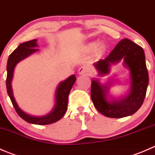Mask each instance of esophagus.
Listing matches in <instances>:
<instances>
[{
	"mask_svg": "<svg viewBox=\"0 0 155 155\" xmlns=\"http://www.w3.org/2000/svg\"><path fill=\"white\" fill-rule=\"evenodd\" d=\"M89 73V68L86 66H82L78 69V74H87Z\"/></svg>",
	"mask_w": 155,
	"mask_h": 155,
	"instance_id": "obj_1",
	"label": "esophagus"
}]
</instances>
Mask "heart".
Listing matches in <instances>:
<instances>
[{
	"mask_svg": "<svg viewBox=\"0 0 155 155\" xmlns=\"http://www.w3.org/2000/svg\"><path fill=\"white\" fill-rule=\"evenodd\" d=\"M96 46V43H90V44H88V46H87V48H88L89 50H92V49L94 48ZM102 50H103V46H102V44H99V45L97 46V47H96V52H97L98 53H101L102 52Z\"/></svg>",
	"mask_w": 155,
	"mask_h": 155,
	"instance_id": "b5f03b06",
	"label": "heart"
}]
</instances>
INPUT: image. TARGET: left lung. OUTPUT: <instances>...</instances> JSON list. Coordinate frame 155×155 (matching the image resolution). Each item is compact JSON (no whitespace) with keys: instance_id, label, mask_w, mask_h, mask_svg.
<instances>
[{"instance_id":"obj_1","label":"left lung","mask_w":155,"mask_h":155,"mask_svg":"<svg viewBox=\"0 0 155 155\" xmlns=\"http://www.w3.org/2000/svg\"><path fill=\"white\" fill-rule=\"evenodd\" d=\"M124 60V65L130 74V91L120 99H107L108 88L98 80L91 84V99L96 109L103 115L112 118H120L132 115L142 106L148 85V72L145 64L144 50L140 46L129 39H123L113 49L105 59L94 64L100 75L109 73L112 64Z\"/></svg>"}]
</instances>
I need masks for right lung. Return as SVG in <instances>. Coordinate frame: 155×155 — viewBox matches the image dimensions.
Segmentation results:
<instances>
[{"mask_svg":"<svg viewBox=\"0 0 155 155\" xmlns=\"http://www.w3.org/2000/svg\"><path fill=\"white\" fill-rule=\"evenodd\" d=\"M37 47H38L37 40H31L30 41H27V42L19 44V47L10 55L7 65V80H6V85H7L8 96H10L13 107H14L15 110L19 114V117H22L28 123L33 124H50L55 123V122L60 120L66 112L67 107H68V95L71 91V87H73L74 82H75L76 78L75 75L73 74L59 84L56 91V99H55L56 102H55L54 108L50 114L41 116V117H35V116L29 115V114L24 112L18 106L13 94L11 82L13 76V71H14L15 67L18 62L22 61V59H25L26 57L30 56L35 52L38 51V49L36 48Z\"/></svg>","mask_w":155,"mask_h":155,"instance_id":"add662e5","label":"right lung"}]
</instances>
